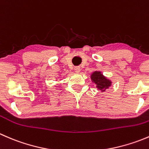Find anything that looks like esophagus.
I'll use <instances>...</instances> for the list:
<instances>
[{"mask_svg": "<svg viewBox=\"0 0 149 149\" xmlns=\"http://www.w3.org/2000/svg\"><path fill=\"white\" fill-rule=\"evenodd\" d=\"M74 70L76 73H79L81 71V68L79 66H76V67L74 68Z\"/></svg>", "mask_w": 149, "mask_h": 149, "instance_id": "obj_1", "label": "esophagus"}]
</instances>
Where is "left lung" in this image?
<instances>
[{
    "label": "left lung",
    "instance_id": "1",
    "mask_svg": "<svg viewBox=\"0 0 149 149\" xmlns=\"http://www.w3.org/2000/svg\"><path fill=\"white\" fill-rule=\"evenodd\" d=\"M91 79L92 82L97 84V87L100 90L104 91L111 86L112 82L102 74L100 71H94L91 74Z\"/></svg>",
    "mask_w": 149,
    "mask_h": 149
}]
</instances>
